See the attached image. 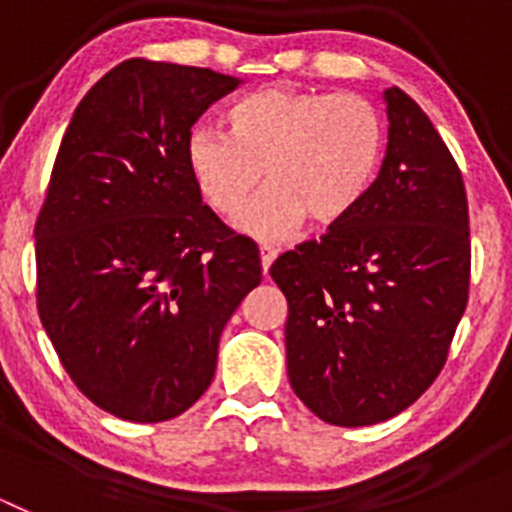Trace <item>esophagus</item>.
<instances>
[{
    "label": "esophagus",
    "instance_id": "esophagus-1",
    "mask_svg": "<svg viewBox=\"0 0 512 512\" xmlns=\"http://www.w3.org/2000/svg\"><path fill=\"white\" fill-rule=\"evenodd\" d=\"M259 256H261V269H264V274H269L271 264H274V259H277V251L269 246H261Z\"/></svg>",
    "mask_w": 512,
    "mask_h": 512
}]
</instances>
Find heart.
<instances>
[{
    "label": "heart",
    "mask_w": 512,
    "mask_h": 512,
    "mask_svg": "<svg viewBox=\"0 0 512 512\" xmlns=\"http://www.w3.org/2000/svg\"><path fill=\"white\" fill-rule=\"evenodd\" d=\"M228 133L202 125L187 140V164L207 205L235 217L259 241H282L302 220L336 228L374 189L384 158V120L351 92L271 84L246 94L225 115Z\"/></svg>",
    "instance_id": "1"
}]
</instances>
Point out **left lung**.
I'll use <instances>...</instances> for the list:
<instances>
[{"mask_svg":"<svg viewBox=\"0 0 512 512\" xmlns=\"http://www.w3.org/2000/svg\"><path fill=\"white\" fill-rule=\"evenodd\" d=\"M390 143L374 189L346 223L271 264L287 297V372L330 425L410 408L441 374L469 300L464 179L418 104L387 89Z\"/></svg>","mask_w":512,"mask_h":512,"instance_id":"obj_1","label":"left lung"}]
</instances>
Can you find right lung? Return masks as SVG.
<instances>
[{
	"instance_id": "1",
	"label": "right lung",
	"mask_w": 512,
	"mask_h": 512,
	"mask_svg": "<svg viewBox=\"0 0 512 512\" xmlns=\"http://www.w3.org/2000/svg\"><path fill=\"white\" fill-rule=\"evenodd\" d=\"M241 81L130 58L79 102L35 220L38 315L97 408L176 418L215 377L217 343L261 282L259 248L202 205L192 125Z\"/></svg>"
}]
</instances>
